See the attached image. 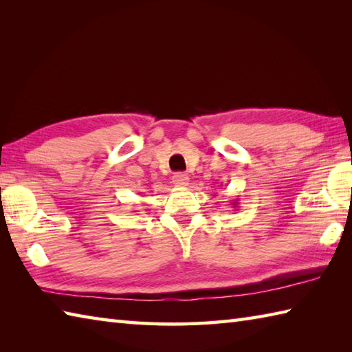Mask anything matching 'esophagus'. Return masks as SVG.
I'll list each match as a JSON object with an SVG mask.
<instances>
[{
    "label": "esophagus",
    "instance_id": "34e87169",
    "mask_svg": "<svg viewBox=\"0 0 352 352\" xmlns=\"http://www.w3.org/2000/svg\"><path fill=\"white\" fill-rule=\"evenodd\" d=\"M172 183L178 186V188H184V186L189 184V177L183 174V172H177V174L172 177Z\"/></svg>",
    "mask_w": 352,
    "mask_h": 352
}]
</instances>
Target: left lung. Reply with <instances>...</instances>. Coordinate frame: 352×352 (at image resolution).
Here are the masks:
<instances>
[{
	"instance_id": "left-lung-1",
	"label": "left lung",
	"mask_w": 352,
	"mask_h": 352,
	"mask_svg": "<svg viewBox=\"0 0 352 352\" xmlns=\"http://www.w3.org/2000/svg\"><path fill=\"white\" fill-rule=\"evenodd\" d=\"M231 206H233V207H237V199H236V201H234V203H233V204H231Z\"/></svg>"
}]
</instances>
